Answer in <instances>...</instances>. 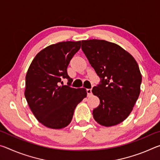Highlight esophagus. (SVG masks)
<instances>
[{"label": "esophagus", "instance_id": "obj_1", "mask_svg": "<svg viewBox=\"0 0 160 160\" xmlns=\"http://www.w3.org/2000/svg\"><path fill=\"white\" fill-rule=\"evenodd\" d=\"M86 91H87V94H88V96L90 97L92 94V90L91 89H87Z\"/></svg>", "mask_w": 160, "mask_h": 160}]
</instances>
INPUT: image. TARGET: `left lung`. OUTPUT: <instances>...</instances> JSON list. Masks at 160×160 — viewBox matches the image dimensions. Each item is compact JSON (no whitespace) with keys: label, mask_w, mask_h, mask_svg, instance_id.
<instances>
[{"label":"left lung","mask_w":160,"mask_h":160,"mask_svg":"<svg viewBox=\"0 0 160 160\" xmlns=\"http://www.w3.org/2000/svg\"><path fill=\"white\" fill-rule=\"evenodd\" d=\"M82 50L100 78L92 88L100 104L93 117L104 126L123 121L138 98L142 75L134 58L120 46L105 40L82 41Z\"/></svg>","instance_id":"8db88e82"}]
</instances>
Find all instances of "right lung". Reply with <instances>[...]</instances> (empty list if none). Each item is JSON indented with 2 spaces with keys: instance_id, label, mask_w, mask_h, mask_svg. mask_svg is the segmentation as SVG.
<instances>
[{
  "instance_id": "1",
  "label": "right lung",
  "mask_w": 160,
  "mask_h": 160,
  "mask_svg": "<svg viewBox=\"0 0 160 160\" xmlns=\"http://www.w3.org/2000/svg\"><path fill=\"white\" fill-rule=\"evenodd\" d=\"M81 42L52 44L37 54L26 75L25 96L35 117L50 128L71 122L77 105L87 97L85 88H72L67 68L80 48ZM67 79V86L60 85Z\"/></svg>"
}]
</instances>
